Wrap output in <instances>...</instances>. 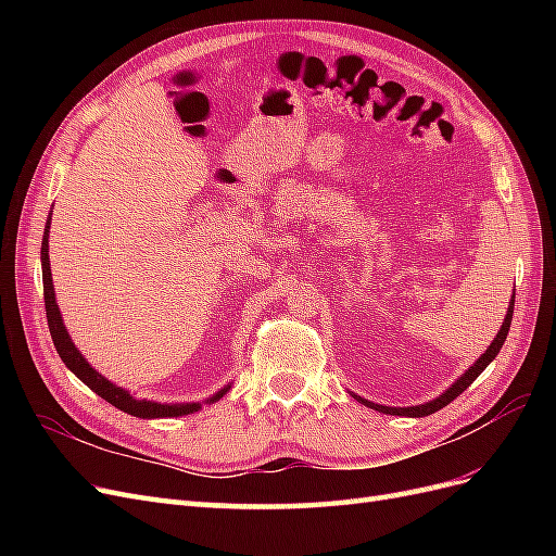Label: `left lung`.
Wrapping results in <instances>:
<instances>
[{"instance_id":"1","label":"left lung","mask_w":556,"mask_h":556,"mask_svg":"<svg viewBox=\"0 0 556 556\" xmlns=\"http://www.w3.org/2000/svg\"><path fill=\"white\" fill-rule=\"evenodd\" d=\"M513 308H515V296L510 299V306H508V313H506V319H503V325H501V329H498V333H496V339L492 341V345L484 350V355H480L478 357V362L468 368V371L454 382V384H450V390H445L439 399H433V401H429V403H419V406H410V408H390V406H378V403H374V401H366V399H362V396H357V394H352L355 396L359 403H364V406H368V408H374V410H378V413H384V415H406V417H425V415H431V413H435V410H441V408H445L447 403H452L454 399H457L466 387L473 382L486 366H490L492 362H494V357L498 355V350L503 348V343H506V339H508V331H510V323H513Z\"/></svg>"}]
</instances>
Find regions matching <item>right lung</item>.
Returning <instances> with one entry per match:
<instances>
[{
	"label": "right lung",
	"mask_w": 556,
	"mask_h": 556,
	"mask_svg": "<svg viewBox=\"0 0 556 556\" xmlns=\"http://www.w3.org/2000/svg\"><path fill=\"white\" fill-rule=\"evenodd\" d=\"M48 229H50V217L46 223V231H43V241H41V271H43V301H46V317H48V329L50 336H53V343L60 359L66 364L70 371L76 374V378H80L86 382L94 394H99L102 399H106L111 406L121 408L127 415L134 417H180V415H190L197 413L201 408V403H155V401H139L134 399L129 392H125L123 387L113 384L111 380H106L102 374L94 371V368L86 362V357L80 355L76 350V345L70 339V331L64 329L60 308L55 304V290H53V276H50V260H48ZM229 390V384L225 390L217 392L215 396H211L206 403H213L217 399H223Z\"/></svg>",
	"instance_id": "obj_1"
}]
</instances>
